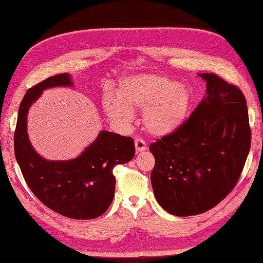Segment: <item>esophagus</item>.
Returning a JSON list of instances; mask_svg holds the SVG:
<instances>
[{
	"label": "esophagus",
	"mask_w": 263,
	"mask_h": 263,
	"mask_svg": "<svg viewBox=\"0 0 263 263\" xmlns=\"http://www.w3.org/2000/svg\"><path fill=\"white\" fill-rule=\"evenodd\" d=\"M135 148H136V153H141V151H145L147 149V146L144 140L137 138L135 139Z\"/></svg>",
	"instance_id": "esophagus-1"
}]
</instances>
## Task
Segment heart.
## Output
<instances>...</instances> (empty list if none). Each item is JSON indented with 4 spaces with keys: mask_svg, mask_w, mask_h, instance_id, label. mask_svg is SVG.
Here are the masks:
<instances>
[{
    "mask_svg": "<svg viewBox=\"0 0 263 263\" xmlns=\"http://www.w3.org/2000/svg\"><path fill=\"white\" fill-rule=\"evenodd\" d=\"M190 87L160 73H138L121 81L117 94L107 92L103 107L109 119L126 125L133 109H144L142 124L154 137L176 134L186 123L193 106Z\"/></svg>",
    "mask_w": 263,
    "mask_h": 263,
    "instance_id": "obj_1",
    "label": "heart"
}]
</instances>
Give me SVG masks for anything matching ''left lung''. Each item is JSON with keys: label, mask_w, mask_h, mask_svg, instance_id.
I'll return each instance as SVG.
<instances>
[{"label": "left lung", "mask_w": 263, "mask_h": 263, "mask_svg": "<svg viewBox=\"0 0 263 263\" xmlns=\"http://www.w3.org/2000/svg\"><path fill=\"white\" fill-rule=\"evenodd\" d=\"M206 95L181 129L151 144V185L176 216L208 212L228 195L248 157L251 132L242 92L214 73H198Z\"/></svg>", "instance_id": "obj_1"}]
</instances>
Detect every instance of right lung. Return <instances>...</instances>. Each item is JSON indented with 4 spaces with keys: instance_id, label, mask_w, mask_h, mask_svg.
I'll use <instances>...</instances> for the list:
<instances>
[{
    "instance_id": "obj_1",
    "label": "right lung",
    "mask_w": 263,
    "mask_h": 263,
    "mask_svg": "<svg viewBox=\"0 0 263 263\" xmlns=\"http://www.w3.org/2000/svg\"><path fill=\"white\" fill-rule=\"evenodd\" d=\"M69 73L46 79L29 89L18 109L14 135V151L29 189L47 208L73 219L101 216L114 198V166L135 156L130 137L102 130L81 155L69 160H47L31 146L27 133V114L42 93L55 86H73Z\"/></svg>"
}]
</instances>
